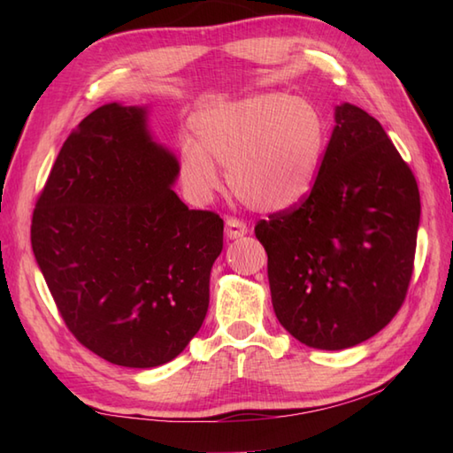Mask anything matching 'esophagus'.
<instances>
[{"label":"esophagus","mask_w":453,"mask_h":453,"mask_svg":"<svg viewBox=\"0 0 453 453\" xmlns=\"http://www.w3.org/2000/svg\"><path fill=\"white\" fill-rule=\"evenodd\" d=\"M247 234V224L237 218L226 219V235L227 239H239Z\"/></svg>","instance_id":"34e87169"}]
</instances>
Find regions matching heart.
<instances>
[{"label":"heart","instance_id":"b5f03b06","mask_svg":"<svg viewBox=\"0 0 453 453\" xmlns=\"http://www.w3.org/2000/svg\"><path fill=\"white\" fill-rule=\"evenodd\" d=\"M190 128L195 140L182 142L179 151L187 195L200 204L211 198L219 187L218 163L234 195L268 214L300 206L311 195L329 148L323 111L276 91L202 104Z\"/></svg>","mask_w":453,"mask_h":453}]
</instances>
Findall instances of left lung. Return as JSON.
I'll list each match as a JSON object with an SVG mask.
<instances>
[{"instance_id":"8db88e82","label":"left lung","mask_w":453,"mask_h":453,"mask_svg":"<svg viewBox=\"0 0 453 453\" xmlns=\"http://www.w3.org/2000/svg\"><path fill=\"white\" fill-rule=\"evenodd\" d=\"M418 224L415 175L381 124L356 104L334 107L311 195L255 227L278 321L319 350L368 341L405 302Z\"/></svg>"}]
</instances>
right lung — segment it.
<instances>
[{
    "mask_svg": "<svg viewBox=\"0 0 453 453\" xmlns=\"http://www.w3.org/2000/svg\"><path fill=\"white\" fill-rule=\"evenodd\" d=\"M177 177L148 109L109 103L67 136L36 200L31 243L48 290L75 339L111 364H167L206 317L224 219L188 210Z\"/></svg>",
    "mask_w": 453,
    "mask_h": 453,
    "instance_id": "add662e5",
    "label": "right lung"
}]
</instances>
